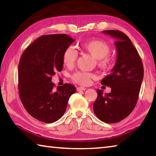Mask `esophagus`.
<instances>
[{
	"mask_svg": "<svg viewBox=\"0 0 156 156\" xmlns=\"http://www.w3.org/2000/svg\"><path fill=\"white\" fill-rule=\"evenodd\" d=\"M86 88L85 87H77V91H84L86 90Z\"/></svg>",
	"mask_w": 156,
	"mask_h": 156,
	"instance_id": "1",
	"label": "esophagus"
}]
</instances>
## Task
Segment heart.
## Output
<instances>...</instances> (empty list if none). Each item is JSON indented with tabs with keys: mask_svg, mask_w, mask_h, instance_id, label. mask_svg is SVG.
<instances>
[{
	"mask_svg": "<svg viewBox=\"0 0 156 156\" xmlns=\"http://www.w3.org/2000/svg\"><path fill=\"white\" fill-rule=\"evenodd\" d=\"M80 47L88 52L97 60V65L102 69H107L112 63V58L109 56L111 47L107 42L100 39H92L80 43ZM78 57L77 51L72 46L65 48L62 53V62L67 67L74 65ZM95 77L94 73L87 72H77L72 75L75 83L81 85H87L91 78Z\"/></svg>",
	"mask_w": 156,
	"mask_h": 156,
	"instance_id": "1",
	"label": "heart"
}]
</instances>
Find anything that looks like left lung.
<instances>
[{"label":"left lung","instance_id":"8db88e82","mask_svg":"<svg viewBox=\"0 0 156 156\" xmlns=\"http://www.w3.org/2000/svg\"><path fill=\"white\" fill-rule=\"evenodd\" d=\"M115 38L117 60L110 74L101 84L112 88L109 94L97 89L98 97L93 104L94 113L102 122L115 123L133 112L138 100L144 76L141 58L130 39L117 30L102 31Z\"/></svg>","mask_w":156,"mask_h":156}]
</instances>
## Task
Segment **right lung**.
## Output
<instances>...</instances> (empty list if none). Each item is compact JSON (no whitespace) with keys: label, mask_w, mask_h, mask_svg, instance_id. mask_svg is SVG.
Instances as JSON below:
<instances>
[{"label":"right lung","mask_w":156,"mask_h":156,"mask_svg":"<svg viewBox=\"0 0 156 156\" xmlns=\"http://www.w3.org/2000/svg\"><path fill=\"white\" fill-rule=\"evenodd\" d=\"M74 40L67 34L39 37L23 51L18 65L19 97L26 111L45 123L59 120L76 91L66 83L55 88L52 76L63 68L62 53Z\"/></svg>","instance_id":"obj_1"}]
</instances>
